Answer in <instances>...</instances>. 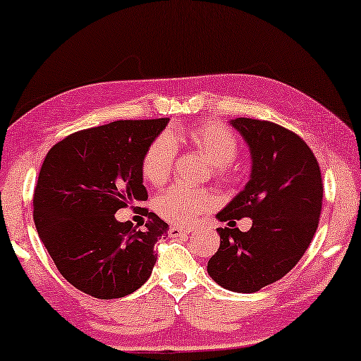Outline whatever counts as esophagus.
<instances>
[{
  "instance_id": "1",
  "label": "esophagus",
  "mask_w": 361,
  "mask_h": 361,
  "mask_svg": "<svg viewBox=\"0 0 361 361\" xmlns=\"http://www.w3.org/2000/svg\"><path fill=\"white\" fill-rule=\"evenodd\" d=\"M189 233H190V228H187V227L172 226L169 228V235L171 237H184V235H189Z\"/></svg>"
}]
</instances>
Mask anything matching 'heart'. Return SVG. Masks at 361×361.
Segmentation results:
<instances>
[{
    "instance_id": "b5f03b06",
    "label": "heart",
    "mask_w": 361,
    "mask_h": 361,
    "mask_svg": "<svg viewBox=\"0 0 361 361\" xmlns=\"http://www.w3.org/2000/svg\"><path fill=\"white\" fill-rule=\"evenodd\" d=\"M176 135L162 134L147 147L142 159V176L154 185L164 184L171 176L176 157ZM187 139L195 149H199L210 162L221 171L237 156V140L227 128L221 124L207 123L190 129ZM215 204L214 195L209 190L195 189L189 185H172L156 197V210L167 222L187 226L200 214Z\"/></svg>"
}]
</instances>
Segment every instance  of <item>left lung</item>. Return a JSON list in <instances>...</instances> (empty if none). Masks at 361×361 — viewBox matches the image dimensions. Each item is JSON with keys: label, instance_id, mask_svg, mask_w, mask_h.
<instances>
[{"label": "left lung", "instance_id": "1", "mask_svg": "<svg viewBox=\"0 0 361 361\" xmlns=\"http://www.w3.org/2000/svg\"><path fill=\"white\" fill-rule=\"evenodd\" d=\"M250 152V179L217 214L221 222L252 219L250 231L217 228L221 247L209 260L215 283L254 293L277 282L310 245L322 210L320 167L305 140L267 121L231 119Z\"/></svg>", "mask_w": 361, "mask_h": 361}]
</instances>
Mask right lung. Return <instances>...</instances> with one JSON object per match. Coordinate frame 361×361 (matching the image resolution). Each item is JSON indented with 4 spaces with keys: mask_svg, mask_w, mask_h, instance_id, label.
I'll return each mask as SVG.
<instances>
[{
    "mask_svg": "<svg viewBox=\"0 0 361 361\" xmlns=\"http://www.w3.org/2000/svg\"><path fill=\"white\" fill-rule=\"evenodd\" d=\"M169 119L116 121L79 130L46 154L35 189V226L59 274L101 300L121 298L151 277L154 243L169 226L154 212L144 231L119 209L147 200L142 159Z\"/></svg>",
    "mask_w": 361,
    "mask_h": 361,
    "instance_id": "1",
    "label": "right lung"
}]
</instances>
